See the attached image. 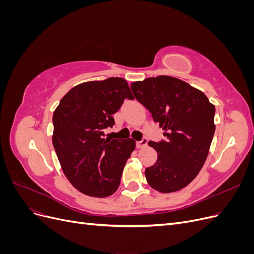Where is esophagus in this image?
<instances>
[{"label": "esophagus", "mask_w": 254, "mask_h": 254, "mask_svg": "<svg viewBox=\"0 0 254 254\" xmlns=\"http://www.w3.org/2000/svg\"><path fill=\"white\" fill-rule=\"evenodd\" d=\"M147 142H148V140L145 139V137H144V139H142L141 141L136 142V147L137 148H143V147H145L146 145H147Z\"/></svg>", "instance_id": "esophagus-1"}]
</instances>
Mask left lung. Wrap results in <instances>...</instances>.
Wrapping results in <instances>:
<instances>
[{
    "instance_id": "left-lung-1",
    "label": "left lung",
    "mask_w": 254,
    "mask_h": 254,
    "mask_svg": "<svg viewBox=\"0 0 254 254\" xmlns=\"http://www.w3.org/2000/svg\"><path fill=\"white\" fill-rule=\"evenodd\" d=\"M134 97L164 130L165 140L148 142L157 162L145 170L160 193L186 188L202 168L215 132V106L203 92L181 79L161 75L131 83Z\"/></svg>"
}]
</instances>
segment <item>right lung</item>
Segmentation results:
<instances>
[{"mask_svg":"<svg viewBox=\"0 0 254 254\" xmlns=\"http://www.w3.org/2000/svg\"><path fill=\"white\" fill-rule=\"evenodd\" d=\"M133 99L127 81L110 77L72 88L53 114V146L61 168L82 194L104 198L119 189L135 148L132 139H104L124 99Z\"/></svg>","mask_w":254,"mask_h":254,"instance_id":"1","label":"right lung"}]
</instances>
